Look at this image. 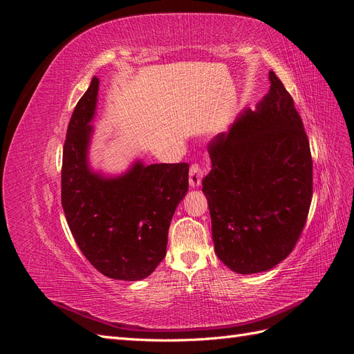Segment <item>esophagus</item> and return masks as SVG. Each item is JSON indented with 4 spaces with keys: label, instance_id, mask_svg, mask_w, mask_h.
Returning <instances> with one entry per match:
<instances>
[{
    "label": "esophagus",
    "instance_id": "esophagus-1",
    "mask_svg": "<svg viewBox=\"0 0 354 354\" xmlns=\"http://www.w3.org/2000/svg\"><path fill=\"white\" fill-rule=\"evenodd\" d=\"M203 176V171L198 164H194L189 169V185L192 189H196L201 185V180Z\"/></svg>",
    "mask_w": 354,
    "mask_h": 354
}]
</instances>
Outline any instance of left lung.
<instances>
[{"label": "left lung", "mask_w": 354, "mask_h": 354, "mask_svg": "<svg viewBox=\"0 0 354 354\" xmlns=\"http://www.w3.org/2000/svg\"><path fill=\"white\" fill-rule=\"evenodd\" d=\"M255 109L209 145L202 180L214 250L230 270H270L291 254L312 202L313 162L301 118L274 72Z\"/></svg>", "instance_id": "left-lung-1"}]
</instances>
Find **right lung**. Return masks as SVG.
Returning a JSON list of instances; mask_svg holds the SVG:
<instances>
[{
	"label": "right lung",
	"mask_w": 354,
	"mask_h": 354,
	"mask_svg": "<svg viewBox=\"0 0 354 354\" xmlns=\"http://www.w3.org/2000/svg\"><path fill=\"white\" fill-rule=\"evenodd\" d=\"M99 78L75 108L62 164V207L80 250L102 274L136 282L151 274L167 252L168 229L189 190L187 164L133 160L121 174H106L90 162L91 124Z\"/></svg>",
	"instance_id": "obj_1"
}]
</instances>
